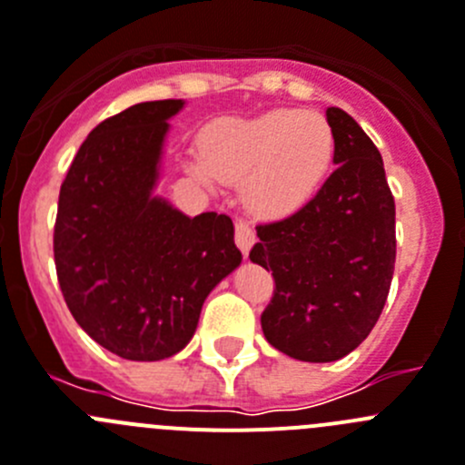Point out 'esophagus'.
<instances>
[{
    "instance_id": "obj_1",
    "label": "esophagus",
    "mask_w": 465,
    "mask_h": 465,
    "mask_svg": "<svg viewBox=\"0 0 465 465\" xmlns=\"http://www.w3.org/2000/svg\"><path fill=\"white\" fill-rule=\"evenodd\" d=\"M257 241V233H254L252 224L247 223V220H236V245L241 247V252L250 254V247L254 245Z\"/></svg>"
}]
</instances>
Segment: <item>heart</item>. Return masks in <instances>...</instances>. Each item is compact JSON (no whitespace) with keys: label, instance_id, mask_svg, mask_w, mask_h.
Instances as JSON below:
<instances>
[{"label":"heart","instance_id":"heart-1","mask_svg":"<svg viewBox=\"0 0 465 465\" xmlns=\"http://www.w3.org/2000/svg\"><path fill=\"white\" fill-rule=\"evenodd\" d=\"M332 158L335 133L323 114L272 110L213 125L203 158H194L190 167L206 183L245 179L247 203L262 215L282 218L319 193Z\"/></svg>","mask_w":465,"mask_h":465}]
</instances>
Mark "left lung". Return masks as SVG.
I'll use <instances>...</instances> for the list:
<instances>
[{
	"instance_id": "8db88e82",
	"label": "left lung",
	"mask_w": 465,
	"mask_h": 465,
	"mask_svg": "<svg viewBox=\"0 0 465 465\" xmlns=\"http://www.w3.org/2000/svg\"><path fill=\"white\" fill-rule=\"evenodd\" d=\"M325 116L337 169L301 211L259 224L250 250L275 280L263 335L305 362H332L367 340L388 301L397 257L394 197L379 149L344 110L328 107Z\"/></svg>"
}]
</instances>
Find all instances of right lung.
Returning a JSON list of instances; mask_svg holds the SVG:
<instances>
[{"label":"right lung","instance_id":"right-lung-1","mask_svg":"<svg viewBox=\"0 0 465 465\" xmlns=\"http://www.w3.org/2000/svg\"><path fill=\"white\" fill-rule=\"evenodd\" d=\"M181 107L137 103L95 125L59 190L54 266L64 301L91 340L125 360L179 353L208 293L242 259L229 215L188 218L153 197L167 119Z\"/></svg>","mask_w":465,"mask_h":465}]
</instances>
